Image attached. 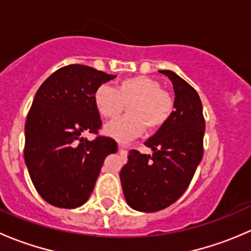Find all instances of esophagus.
Masks as SVG:
<instances>
[{
	"mask_svg": "<svg viewBox=\"0 0 251 251\" xmlns=\"http://www.w3.org/2000/svg\"><path fill=\"white\" fill-rule=\"evenodd\" d=\"M118 146H119V149H124V148H125V146H124L123 143H120V142H119V143H118Z\"/></svg>",
	"mask_w": 251,
	"mask_h": 251,
	"instance_id": "esophagus-1",
	"label": "esophagus"
}]
</instances>
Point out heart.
I'll list each match as a JSON object with an SVG mask.
<instances>
[{"instance_id": "b5f03b06", "label": "heart", "mask_w": 251, "mask_h": 251, "mask_svg": "<svg viewBox=\"0 0 251 251\" xmlns=\"http://www.w3.org/2000/svg\"><path fill=\"white\" fill-rule=\"evenodd\" d=\"M98 114L115 119L127 104V116L111 121L104 127L105 135L118 141H127L140 135L144 127L155 130L165 124L173 109V102L160 83L148 76H131L109 87L102 85L93 93Z\"/></svg>"}]
</instances>
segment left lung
Returning a JSON list of instances; mask_svg holds the SVG:
<instances>
[{
    "label": "left lung",
    "mask_w": 251,
    "mask_h": 251,
    "mask_svg": "<svg viewBox=\"0 0 251 251\" xmlns=\"http://www.w3.org/2000/svg\"><path fill=\"white\" fill-rule=\"evenodd\" d=\"M174 86L175 110L144 142L153 154L130 151L120 171L126 201L133 210L154 212L174 204L186 192L203 158L205 120L197 91L171 70H159Z\"/></svg>",
    "instance_id": "8db88e82"
}]
</instances>
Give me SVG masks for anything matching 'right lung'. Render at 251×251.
<instances>
[{"label": "right lung", "mask_w": 251, "mask_h": 251, "mask_svg": "<svg viewBox=\"0 0 251 251\" xmlns=\"http://www.w3.org/2000/svg\"><path fill=\"white\" fill-rule=\"evenodd\" d=\"M116 77L87 65L72 64L40 86L25 123L24 159L35 188L53 206L75 209L88 201L103 161L116 153L110 137L93 141L102 126L93 93Z\"/></svg>", "instance_id": "add662e5"}]
</instances>
